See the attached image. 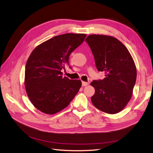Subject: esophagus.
I'll return each mask as SVG.
<instances>
[{"mask_svg": "<svg viewBox=\"0 0 153 153\" xmlns=\"http://www.w3.org/2000/svg\"><path fill=\"white\" fill-rule=\"evenodd\" d=\"M88 82H84V81H82V86H88Z\"/></svg>", "mask_w": 153, "mask_h": 153, "instance_id": "1", "label": "esophagus"}]
</instances>
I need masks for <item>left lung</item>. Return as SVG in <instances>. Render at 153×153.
I'll use <instances>...</instances> for the list:
<instances>
[{
  "label": "left lung",
  "mask_w": 153,
  "mask_h": 153,
  "mask_svg": "<svg viewBox=\"0 0 153 153\" xmlns=\"http://www.w3.org/2000/svg\"><path fill=\"white\" fill-rule=\"evenodd\" d=\"M85 41L94 56L98 71L105 73L103 80H93L95 94L91 102L98 109L108 114L119 113L131 97L137 71L128 49L114 37L91 35Z\"/></svg>",
  "instance_id": "8db88e82"
}]
</instances>
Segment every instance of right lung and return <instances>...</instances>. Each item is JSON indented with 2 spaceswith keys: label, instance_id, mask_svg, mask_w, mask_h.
<instances>
[{
  "label": "right lung",
  "instance_id": "right-lung-1",
  "mask_svg": "<svg viewBox=\"0 0 153 153\" xmlns=\"http://www.w3.org/2000/svg\"><path fill=\"white\" fill-rule=\"evenodd\" d=\"M86 34L66 33L37 46L26 63L25 85L30 102L44 113L53 114L67 107L79 91L80 80L63 77L71 53L82 44ZM71 68V67H69Z\"/></svg>",
  "mask_w": 153,
  "mask_h": 153
}]
</instances>
